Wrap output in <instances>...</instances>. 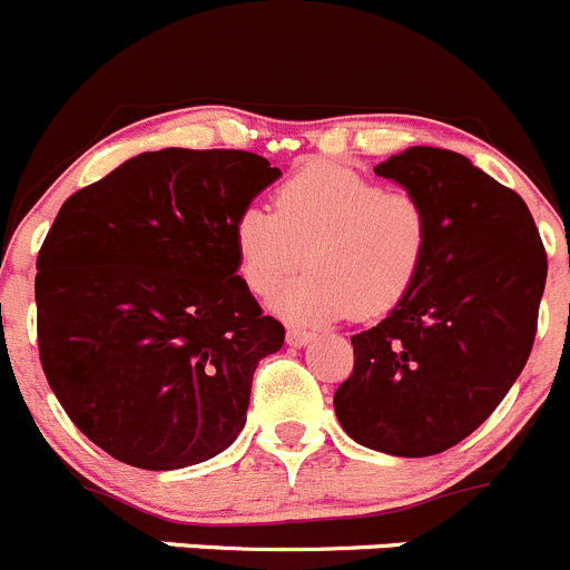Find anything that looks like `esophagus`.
<instances>
[{
  "label": "esophagus",
  "instance_id": "34e87169",
  "mask_svg": "<svg viewBox=\"0 0 570 570\" xmlns=\"http://www.w3.org/2000/svg\"><path fill=\"white\" fill-rule=\"evenodd\" d=\"M287 343H291V346H307L309 341H313V332H307V330H298V326H287Z\"/></svg>",
  "mask_w": 570,
  "mask_h": 570
}]
</instances>
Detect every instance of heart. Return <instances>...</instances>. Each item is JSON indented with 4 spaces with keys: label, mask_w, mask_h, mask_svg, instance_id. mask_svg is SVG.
<instances>
[{
    "label": "heart",
    "mask_w": 570,
    "mask_h": 570,
    "mask_svg": "<svg viewBox=\"0 0 570 570\" xmlns=\"http://www.w3.org/2000/svg\"><path fill=\"white\" fill-rule=\"evenodd\" d=\"M430 238L419 196L330 163L287 177L274 213L246 207L233 224L238 274L255 296H272L304 257L307 272L274 298V309L298 324L385 315L419 283Z\"/></svg>",
    "instance_id": "b5f03b06"
}]
</instances>
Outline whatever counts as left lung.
Returning <instances> with one entry per match:
<instances>
[{
    "label": "left lung",
    "instance_id": "1",
    "mask_svg": "<svg viewBox=\"0 0 570 570\" xmlns=\"http://www.w3.org/2000/svg\"><path fill=\"white\" fill-rule=\"evenodd\" d=\"M374 171L424 202L430 255L413 291L352 337L335 415L360 446L430 458L469 438L523 371L549 263L521 196L469 157L410 146Z\"/></svg>",
    "mask_w": 570,
    "mask_h": 570
}]
</instances>
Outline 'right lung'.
<instances>
[{
  "mask_svg": "<svg viewBox=\"0 0 570 570\" xmlns=\"http://www.w3.org/2000/svg\"><path fill=\"white\" fill-rule=\"evenodd\" d=\"M279 168L240 149L129 157L63 202L38 252L43 374L77 430L146 471L238 438L285 326L238 277L233 224Z\"/></svg>",
  "mask_w": 570,
  "mask_h": 570,
  "instance_id": "right-lung-1",
  "label": "right lung"
}]
</instances>
